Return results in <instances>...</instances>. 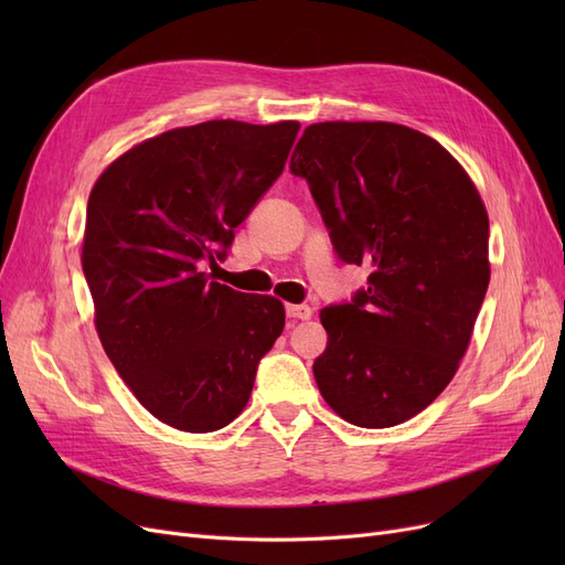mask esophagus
I'll use <instances>...</instances> for the list:
<instances>
[{
    "label": "esophagus",
    "instance_id": "obj_1",
    "mask_svg": "<svg viewBox=\"0 0 565 565\" xmlns=\"http://www.w3.org/2000/svg\"><path fill=\"white\" fill-rule=\"evenodd\" d=\"M311 316H313L311 306H306V303H289L287 306V318L289 320H309Z\"/></svg>",
    "mask_w": 565,
    "mask_h": 565
}]
</instances>
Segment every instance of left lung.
I'll return each mask as SVG.
<instances>
[{
	"instance_id": "8db88e82",
	"label": "left lung",
	"mask_w": 565,
	"mask_h": 565,
	"mask_svg": "<svg viewBox=\"0 0 565 565\" xmlns=\"http://www.w3.org/2000/svg\"><path fill=\"white\" fill-rule=\"evenodd\" d=\"M289 169L341 259L370 268L351 303L320 311L322 398L363 429L413 419L469 349L490 282L486 204L446 148L393 122L306 127Z\"/></svg>"
}]
</instances>
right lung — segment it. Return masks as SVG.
<instances>
[{"label":"right lung","instance_id":"obj_1","mask_svg":"<svg viewBox=\"0 0 565 565\" xmlns=\"http://www.w3.org/2000/svg\"><path fill=\"white\" fill-rule=\"evenodd\" d=\"M299 127L169 129L122 152L92 188L82 270L98 339L136 401L179 431H216L241 415L285 328L280 299L210 282L198 264L224 259Z\"/></svg>","mask_w":565,"mask_h":565}]
</instances>
